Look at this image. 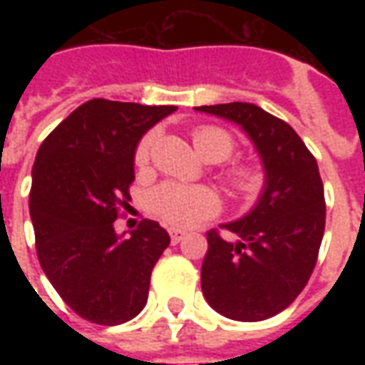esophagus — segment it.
I'll list each match as a JSON object with an SVG mask.
<instances>
[{
	"label": "esophagus",
	"instance_id": "esophagus-1",
	"mask_svg": "<svg viewBox=\"0 0 365 365\" xmlns=\"http://www.w3.org/2000/svg\"><path fill=\"white\" fill-rule=\"evenodd\" d=\"M183 237H185V230L170 229V240H172V245H178L180 240H183Z\"/></svg>",
	"mask_w": 365,
	"mask_h": 365
}]
</instances>
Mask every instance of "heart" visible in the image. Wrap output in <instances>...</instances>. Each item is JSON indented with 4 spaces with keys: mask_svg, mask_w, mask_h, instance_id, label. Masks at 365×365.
Here are the masks:
<instances>
[{
    "mask_svg": "<svg viewBox=\"0 0 365 365\" xmlns=\"http://www.w3.org/2000/svg\"><path fill=\"white\" fill-rule=\"evenodd\" d=\"M193 146L205 162H222L235 152V138L229 130L213 125L197 127L193 130ZM154 136L146 135L138 143L135 152V164L144 168L150 158ZM225 180L237 191L248 193L260 185L258 170L248 164H232L225 170ZM150 213L170 227H193L199 221L219 211V197L209 187L182 185V183H164L152 191L148 197Z\"/></svg>",
    "mask_w": 365,
    "mask_h": 365,
    "instance_id": "1",
    "label": "heart"
}]
</instances>
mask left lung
I'll return each mask as SVG.
<instances>
[{
  "mask_svg": "<svg viewBox=\"0 0 365 365\" xmlns=\"http://www.w3.org/2000/svg\"><path fill=\"white\" fill-rule=\"evenodd\" d=\"M195 111L238 125L264 168V187L252 209L221 225L237 240L207 232L201 291L227 319L266 321L295 301L317 264L327 215L317 160L285 120L258 105L235 101Z\"/></svg>",
  "mask_w": 365,
  "mask_h": 365,
  "instance_id": "1",
  "label": "left lung"
}]
</instances>
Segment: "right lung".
Returning a JSON list of instances; mask_svg holds the SVG:
<instances>
[{
  "mask_svg": "<svg viewBox=\"0 0 365 365\" xmlns=\"http://www.w3.org/2000/svg\"><path fill=\"white\" fill-rule=\"evenodd\" d=\"M175 105L91 99L68 115L36 152L29 211L41 268L86 321L115 327L146 305L152 268L170 245L156 221L117 235L130 201L135 152Z\"/></svg>",
  "mask_w": 365,
  "mask_h": 365,
  "instance_id": "obj_1",
  "label": "right lung"
}]
</instances>
